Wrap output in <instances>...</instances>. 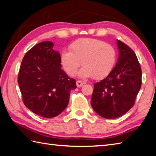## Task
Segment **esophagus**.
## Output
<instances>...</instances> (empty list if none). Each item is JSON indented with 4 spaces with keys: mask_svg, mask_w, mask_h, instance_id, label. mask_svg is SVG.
Returning a JSON list of instances; mask_svg holds the SVG:
<instances>
[{
    "mask_svg": "<svg viewBox=\"0 0 156 156\" xmlns=\"http://www.w3.org/2000/svg\"><path fill=\"white\" fill-rule=\"evenodd\" d=\"M84 84L83 82H82L81 80H78L76 81V85H77L78 87H81Z\"/></svg>",
    "mask_w": 156,
    "mask_h": 156,
    "instance_id": "esophagus-1",
    "label": "esophagus"
}]
</instances>
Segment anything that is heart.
<instances>
[{
  "label": "heart",
  "instance_id": "1",
  "mask_svg": "<svg viewBox=\"0 0 156 156\" xmlns=\"http://www.w3.org/2000/svg\"><path fill=\"white\" fill-rule=\"evenodd\" d=\"M116 51L112 46L99 39L83 38L71 44L70 51L64 50L61 63L67 74L74 76L79 67L82 78L92 76L95 79L105 77L112 69Z\"/></svg>",
  "mask_w": 156,
  "mask_h": 156
}]
</instances>
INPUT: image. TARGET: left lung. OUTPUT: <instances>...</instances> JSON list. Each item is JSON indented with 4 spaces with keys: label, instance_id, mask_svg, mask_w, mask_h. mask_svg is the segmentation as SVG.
I'll list each match as a JSON object with an SVG mask.
<instances>
[{
    "label": "left lung",
    "instance_id": "left-lung-1",
    "mask_svg": "<svg viewBox=\"0 0 156 156\" xmlns=\"http://www.w3.org/2000/svg\"><path fill=\"white\" fill-rule=\"evenodd\" d=\"M117 63L106 78L94 84L90 104L96 113L106 119H116L129 110L142 84V71L134 53L117 40Z\"/></svg>",
    "mask_w": 156,
    "mask_h": 156
}]
</instances>
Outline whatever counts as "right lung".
Returning a JSON list of instances; mask_svg holds the SVG:
<instances>
[{"mask_svg": "<svg viewBox=\"0 0 156 156\" xmlns=\"http://www.w3.org/2000/svg\"><path fill=\"white\" fill-rule=\"evenodd\" d=\"M54 44L44 41L25 54L18 83L24 105L42 117H56L68 105L76 80L61 69V55Z\"/></svg>", "mask_w": 156, "mask_h": 156, "instance_id": "right-lung-1", "label": "right lung"}]
</instances>
